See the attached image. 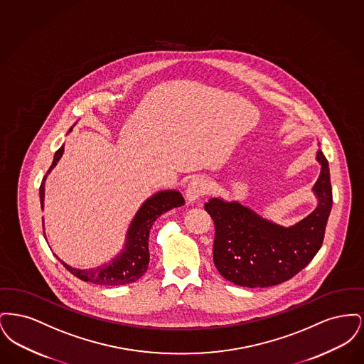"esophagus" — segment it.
I'll list each match as a JSON object with an SVG mask.
<instances>
[{"label":"esophagus","instance_id":"obj_1","mask_svg":"<svg viewBox=\"0 0 364 364\" xmlns=\"http://www.w3.org/2000/svg\"><path fill=\"white\" fill-rule=\"evenodd\" d=\"M210 190L208 181L203 177H195L192 178L186 190V196L190 202H196L199 200L202 196H205Z\"/></svg>","mask_w":364,"mask_h":364}]
</instances>
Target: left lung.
<instances>
[{"instance_id":"obj_1","label":"left lung","mask_w":364,"mask_h":364,"mask_svg":"<svg viewBox=\"0 0 364 364\" xmlns=\"http://www.w3.org/2000/svg\"><path fill=\"white\" fill-rule=\"evenodd\" d=\"M321 174L312 191L318 206L289 228L277 225L239 202L213 198L205 210L214 221L213 260L223 277L247 288H266L294 277L322 247L333 205L329 164L319 150Z\"/></svg>"}]
</instances>
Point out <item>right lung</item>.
Listing matches in <instances>:
<instances>
[{
	"instance_id": "right-lung-1",
	"label": "right lung",
	"mask_w": 364,
	"mask_h": 364,
	"mask_svg": "<svg viewBox=\"0 0 364 364\" xmlns=\"http://www.w3.org/2000/svg\"><path fill=\"white\" fill-rule=\"evenodd\" d=\"M72 128L70 129V132ZM64 153V146H61L53 159L52 166L45 174L41 187H39V198H41V208H43V198H45V180L48 174L52 172L53 168L57 165L60 158ZM184 205V198L178 191H159L154 193L151 198H149L141 208H139L136 215L134 217L128 233L125 239V247L122 252L110 260L109 263H105L100 267L94 269H75L70 267L65 262L60 259L64 267L70 272L75 277L80 278L82 281L92 282L97 285H107V287H116V285H125L135 282L141 277L147 267L150 260L149 252V235L150 229L154 224L156 218L172 210L174 208H180ZM45 233V230H43Z\"/></svg>"
}]
</instances>
